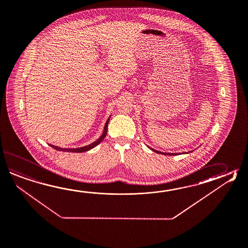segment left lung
Here are the masks:
<instances>
[{
  "label": "left lung",
  "instance_id": "1",
  "mask_svg": "<svg viewBox=\"0 0 248 248\" xmlns=\"http://www.w3.org/2000/svg\"><path fill=\"white\" fill-rule=\"evenodd\" d=\"M147 147H148V146H147ZM148 147L151 149L152 151L155 152L157 154H162V155H178V154H174V153H163V152L157 151V150L154 149V148H152V147Z\"/></svg>",
  "mask_w": 248,
  "mask_h": 248
}]
</instances>
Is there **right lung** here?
Returning <instances> with one entry per match:
<instances>
[{
    "label": "right lung",
    "mask_w": 248,
    "mask_h": 248,
    "mask_svg": "<svg viewBox=\"0 0 248 248\" xmlns=\"http://www.w3.org/2000/svg\"><path fill=\"white\" fill-rule=\"evenodd\" d=\"M109 117H110V116H109ZM109 117L108 118L106 124H105V125H104V130H103V132H102L101 136L97 140H95V141L93 142L91 144H89L88 146L76 147V148H67V147H66V148H63V147H57V146L51 145V144H49V146L53 147V148H55L56 150H58V151L71 152V153H83V152L91 150L92 148H93V147H95L96 146H98V145H99V144H100V143H101V142L105 139V137H106L107 135V131H108V122H109Z\"/></svg>",
    "instance_id": "1"
}]
</instances>
